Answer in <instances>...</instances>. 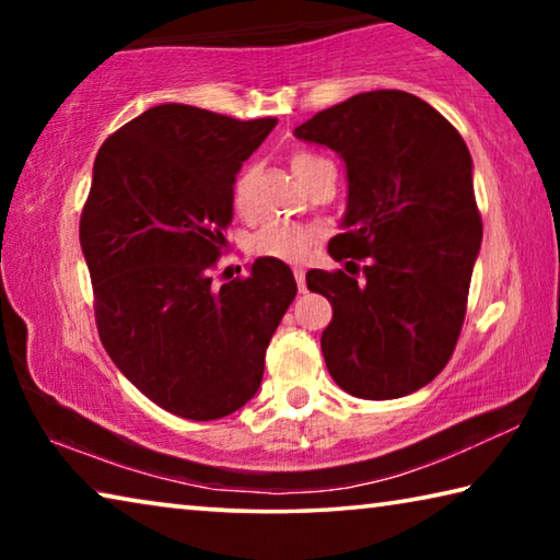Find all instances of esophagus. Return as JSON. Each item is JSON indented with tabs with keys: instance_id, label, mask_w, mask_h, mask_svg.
<instances>
[{
	"instance_id": "esophagus-1",
	"label": "esophagus",
	"mask_w": 560,
	"mask_h": 560,
	"mask_svg": "<svg viewBox=\"0 0 560 560\" xmlns=\"http://www.w3.org/2000/svg\"><path fill=\"white\" fill-rule=\"evenodd\" d=\"M293 277H296V287H299V291H301V293L306 291V271H303L301 267H293Z\"/></svg>"
}]
</instances>
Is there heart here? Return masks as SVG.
Segmentation results:
<instances>
[{"label": "heart", "instance_id": "heart-1", "mask_svg": "<svg viewBox=\"0 0 560 560\" xmlns=\"http://www.w3.org/2000/svg\"><path fill=\"white\" fill-rule=\"evenodd\" d=\"M318 160H324V158L303 153V150L301 153H293V158H291L293 175L301 177L311 165H316ZM246 187H249V173H242L240 177H236L234 192H232L234 207L240 212L246 207ZM316 240H318L316 226L271 220L267 224H261L259 230L249 236L246 246H249V252L257 254V257H269V259H281V261H303V259H308V254H311V249H314Z\"/></svg>", "mask_w": 560, "mask_h": 560}]
</instances>
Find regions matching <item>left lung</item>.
Returning a JSON list of instances; mask_svg holds the SVG:
<instances>
[{"instance_id": "1", "label": "left lung", "mask_w": 560, "mask_h": 560, "mask_svg": "<svg viewBox=\"0 0 560 560\" xmlns=\"http://www.w3.org/2000/svg\"><path fill=\"white\" fill-rule=\"evenodd\" d=\"M293 136L343 158L348 207L328 254L368 259L360 281L340 269L306 273L308 291L334 306L320 336L328 373L363 400L420 390L457 346L481 246L467 143L405 91L358 93Z\"/></svg>"}]
</instances>
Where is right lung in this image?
I'll return each mask as SVG.
<instances>
[{"label":"right lung","instance_id":"obj_1","mask_svg":"<svg viewBox=\"0 0 560 560\" xmlns=\"http://www.w3.org/2000/svg\"><path fill=\"white\" fill-rule=\"evenodd\" d=\"M277 118L163 103L101 145L81 249L103 348L140 393L185 420H220L259 390L273 330L296 296L281 259L214 287L236 173Z\"/></svg>","mask_w":560,"mask_h":560}]
</instances>
